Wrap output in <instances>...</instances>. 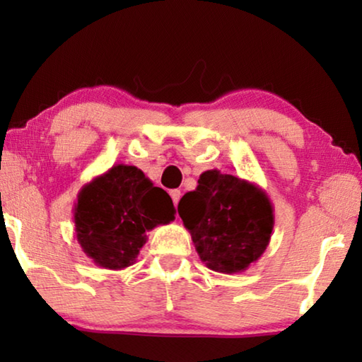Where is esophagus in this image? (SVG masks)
Masks as SVG:
<instances>
[{"label": "esophagus", "instance_id": "1", "mask_svg": "<svg viewBox=\"0 0 362 362\" xmlns=\"http://www.w3.org/2000/svg\"><path fill=\"white\" fill-rule=\"evenodd\" d=\"M180 196H182V192H180V189H170V198H173L174 204H179Z\"/></svg>", "mask_w": 362, "mask_h": 362}]
</instances>
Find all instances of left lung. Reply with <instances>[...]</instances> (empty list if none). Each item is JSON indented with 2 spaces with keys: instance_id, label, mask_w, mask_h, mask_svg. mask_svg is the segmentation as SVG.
Instances as JSON below:
<instances>
[{
  "instance_id": "8db88e82",
  "label": "left lung",
  "mask_w": 362,
  "mask_h": 362,
  "mask_svg": "<svg viewBox=\"0 0 362 362\" xmlns=\"http://www.w3.org/2000/svg\"><path fill=\"white\" fill-rule=\"evenodd\" d=\"M177 209L201 262L212 272H244L272 240L274 209L268 194L217 169L201 174L198 187L182 196Z\"/></svg>"
}]
</instances>
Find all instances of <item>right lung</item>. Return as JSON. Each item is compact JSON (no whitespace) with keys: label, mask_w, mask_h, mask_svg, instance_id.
I'll return each instance as SVG.
<instances>
[{"label":"right lung","mask_w":362,"mask_h":362,"mask_svg":"<svg viewBox=\"0 0 362 362\" xmlns=\"http://www.w3.org/2000/svg\"><path fill=\"white\" fill-rule=\"evenodd\" d=\"M175 218L170 196L136 166L115 164L79 189L75 235L97 267L122 269L137 260L146 231Z\"/></svg>","instance_id":"obj_1"}]
</instances>
